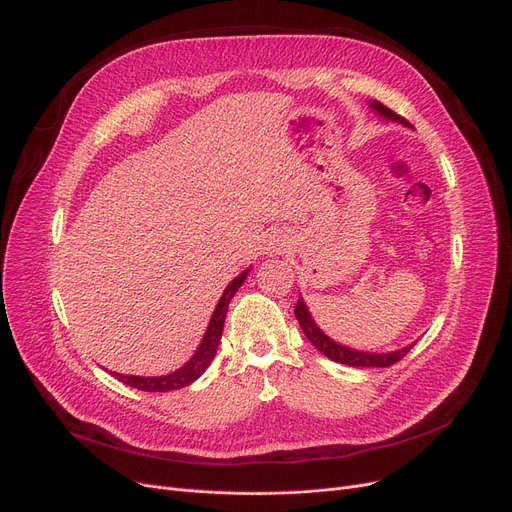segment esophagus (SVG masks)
<instances>
[{
    "label": "esophagus",
    "mask_w": 512,
    "mask_h": 512,
    "mask_svg": "<svg viewBox=\"0 0 512 512\" xmlns=\"http://www.w3.org/2000/svg\"><path fill=\"white\" fill-rule=\"evenodd\" d=\"M290 238H288V234L286 232H274V234H269L267 236V251L269 253H276V255H280V253H284L288 247H290Z\"/></svg>",
    "instance_id": "1"
}]
</instances>
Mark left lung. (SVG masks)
I'll return each instance as SVG.
<instances>
[{"label":"left lung","mask_w":512,"mask_h":512,"mask_svg":"<svg viewBox=\"0 0 512 512\" xmlns=\"http://www.w3.org/2000/svg\"><path fill=\"white\" fill-rule=\"evenodd\" d=\"M370 107H372L374 111H377L381 117L389 119V121H395V123L405 125V127H412L403 117H399L397 113H393L389 107H385L383 102H379V100H372ZM294 315H296V319H298V323H300V327H302L306 339H309V342H311L321 354H325L327 358H331V360H335V362H339V364L387 368V366L399 362L407 352H410V350L416 346V344H410V346H405V348L395 350V352L377 354V352H360V350H352V348H348V346L337 344V342H333V339H331L329 335H325V333L317 327V323L313 321L309 309H306V304H304L302 296H298V302H296V306H294Z\"/></svg>","instance_id":"left-lung-1"}]
</instances>
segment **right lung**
Returning a JSON list of instances; mask_svg holds the SVG:
<instances>
[{
    "label": "right lung",
    "instance_id": "obj_1",
    "mask_svg": "<svg viewBox=\"0 0 512 512\" xmlns=\"http://www.w3.org/2000/svg\"><path fill=\"white\" fill-rule=\"evenodd\" d=\"M249 269H245L243 274H238L224 290V294L220 296L218 304H216V311L212 313V319H210V325L206 329V333H203V339L199 348L195 350V354L191 356V360L187 364H183L179 370L170 372V374H162V377H135V374H119V372H113L115 377L123 383V385H129L133 389H140V391H150V393H166V391H177V389H183L187 385H191L193 381H197L203 372H206V368L210 366V362L214 360L216 356V350H218V344L222 339V329H224V319H226V313H228V304L232 300V296L236 294V290L243 286V282L247 280L249 276Z\"/></svg>",
    "mask_w": 512,
    "mask_h": 512
}]
</instances>
